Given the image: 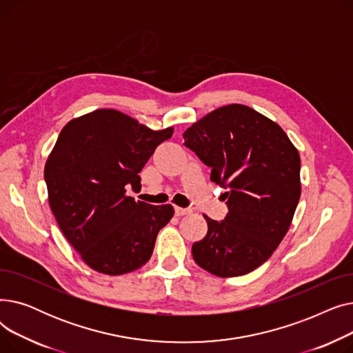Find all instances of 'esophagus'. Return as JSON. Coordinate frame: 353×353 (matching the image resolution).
<instances>
[{
    "instance_id": "1",
    "label": "esophagus",
    "mask_w": 353,
    "mask_h": 353,
    "mask_svg": "<svg viewBox=\"0 0 353 353\" xmlns=\"http://www.w3.org/2000/svg\"><path fill=\"white\" fill-rule=\"evenodd\" d=\"M174 213H176V216H184V214H189V213H190V209L176 206V208H174Z\"/></svg>"
}]
</instances>
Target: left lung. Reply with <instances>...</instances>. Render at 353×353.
<instances>
[{"label":"left lung","instance_id":"obj_1","mask_svg":"<svg viewBox=\"0 0 353 353\" xmlns=\"http://www.w3.org/2000/svg\"><path fill=\"white\" fill-rule=\"evenodd\" d=\"M184 145L226 189L229 213L205 216L208 234L192 246L194 262L219 277L265 263L289 230L301 197V157L279 124L243 104L220 107L189 127Z\"/></svg>","mask_w":353,"mask_h":353}]
</instances>
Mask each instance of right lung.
Returning <instances> with one entry per match:
<instances>
[{"label": "right lung", "instance_id": "1", "mask_svg": "<svg viewBox=\"0 0 353 353\" xmlns=\"http://www.w3.org/2000/svg\"><path fill=\"white\" fill-rule=\"evenodd\" d=\"M173 127L148 128L101 108L65 124L47 159L44 180L55 220L83 261L104 274L133 272L152 257L156 237L174 214L125 194Z\"/></svg>", "mask_w": 353, "mask_h": 353}]
</instances>
